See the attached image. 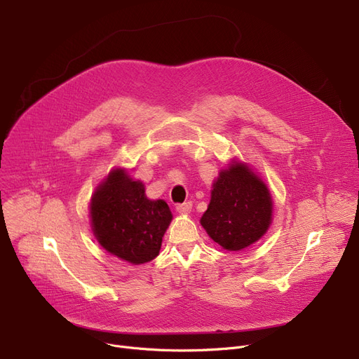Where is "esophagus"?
Listing matches in <instances>:
<instances>
[{
  "mask_svg": "<svg viewBox=\"0 0 359 359\" xmlns=\"http://www.w3.org/2000/svg\"><path fill=\"white\" fill-rule=\"evenodd\" d=\"M176 211L179 214H189L192 211V202H184V203H179L176 206Z\"/></svg>",
  "mask_w": 359,
  "mask_h": 359,
  "instance_id": "34e87169",
  "label": "esophagus"
}]
</instances>
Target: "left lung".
Masks as SVG:
<instances>
[{"label":"left lung","instance_id":"8db88e82","mask_svg":"<svg viewBox=\"0 0 359 359\" xmlns=\"http://www.w3.org/2000/svg\"><path fill=\"white\" fill-rule=\"evenodd\" d=\"M272 211L273 201L266 183L246 163L233 158L212 183L211 201L201 225L222 249L240 252L266 234Z\"/></svg>","mask_w":359,"mask_h":359}]
</instances>
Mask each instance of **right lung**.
Segmentation results:
<instances>
[{"label": "right lung", "mask_w": 359, "mask_h": 359, "mask_svg": "<svg viewBox=\"0 0 359 359\" xmlns=\"http://www.w3.org/2000/svg\"><path fill=\"white\" fill-rule=\"evenodd\" d=\"M173 215L163 199L147 198L141 180L115 167L90 201V222L100 246L118 259L142 265L156 259Z\"/></svg>", "instance_id": "obj_1"}]
</instances>
